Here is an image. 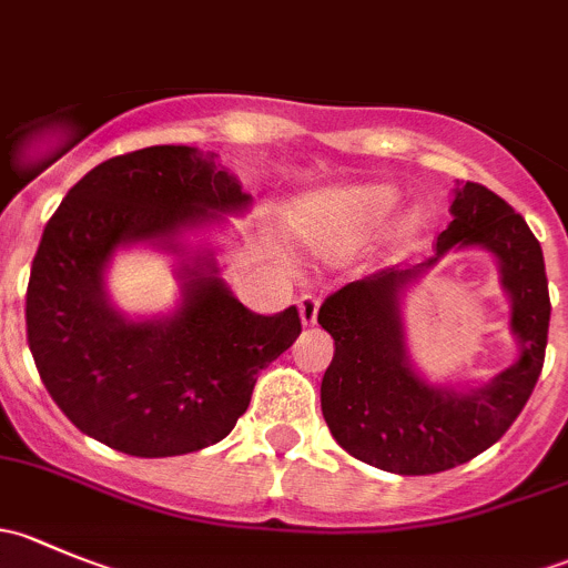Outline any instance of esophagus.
Wrapping results in <instances>:
<instances>
[{
  "instance_id": "34e87169",
  "label": "esophagus",
  "mask_w": 568,
  "mask_h": 568,
  "mask_svg": "<svg viewBox=\"0 0 568 568\" xmlns=\"http://www.w3.org/2000/svg\"><path fill=\"white\" fill-rule=\"evenodd\" d=\"M318 296H313V294H305V296H300V316H302V324L305 326H313L316 324V318H318Z\"/></svg>"
}]
</instances>
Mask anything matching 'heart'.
Masks as SVG:
<instances>
[{"label":"heart","mask_w":568,"mask_h":568,"mask_svg":"<svg viewBox=\"0 0 568 568\" xmlns=\"http://www.w3.org/2000/svg\"><path fill=\"white\" fill-rule=\"evenodd\" d=\"M398 205V192L385 183H363V186H337L313 194L296 214V236L307 252L337 261L371 242L382 231ZM420 227V216L406 214L393 227V247L409 242Z\"/></svg>","instance_id":"b5f03b06"}]
</instances>
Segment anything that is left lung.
I'll use <instances>...</instances> for the list:
<instances>
[{"label": "left lung", "instance_id": "left-lung-1", "mask_svg": "<svg viewBox=\"0 0 568 568\" xmlns=\"http://www.w3.org/2000/svg\"><path fill=\"white\" fill-rule=\"evenodd\" d=\"M450 216L437 236V255L354 280L318 311V324L335 341L321 382L326 426L354 459L387 473L432 475L484 454L517 420L544 365L549 291L541 244L528 222L473 181L456 186ZM454 246H480L498 257L520 341L517 364L467 392L428 386L410 368L399 321L405 288Z\"/></svg>", "mask_w": 568, "mask_h": 568}]
</instances>
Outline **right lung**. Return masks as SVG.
Wrapping results in <instances>:
<instances>
[{
  "label": "right lung",
  "mask_w": 568,
  "mask_h": 568,
  "mask_svg": "<svg viewBox=\"0 0 568 568\" xmlns=\"http://www.w3.org/2000/svg\"><path fill=\"white\" fill-rule=\"evenodd\" d=\"M252 197L216 153L153 145L90 170L45 225L27 285V341L54 404L88 437L142 459L209 448L247 412L257 374L300 337L296 307L257 316L211 250L183 233L242 214ZM182 257L173 317L129 320L108 302L113 250Z\"/></svg>",
  "instance_id": "1"
}]
</instances>
